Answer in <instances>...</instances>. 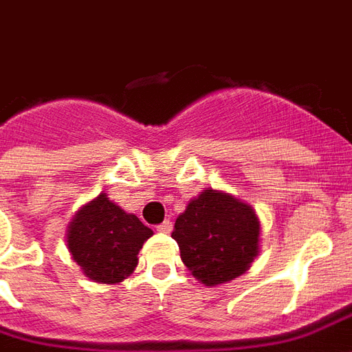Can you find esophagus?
<instances>
[{
  "label": "esophagus",
  "mask_w": 352,
  "mask_h": 352,
  "mask_svg": "<svg viewBox=\"0 0 352 352\" xmlns=\"http://www.w3.org/2000/svg\"><path fill=\"white\" fill-rule=\"evenodd\" d=\"M170 230H173V223H170V221H163V223L157 226V232H161V234H170Z\"/></svg>",
  "instance_id": "34e87169"
}]
</instances>
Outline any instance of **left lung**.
<instances>
[{"label":"left lung","mask_w":352,"mask_h":352,"mask_svg":"<svg viewBox=\"0 0 352 352\" xmlns=\"http://www.w3.org/2000/svg\"><path fill=\"white\" fill-rule=\"evenodd\" d=\"M173 239L198 282L226 284L241 276L260 252V219L239 198L206 189L178 215Z\"/></svg>","instance_id":"8db88e82"}]
</instances>
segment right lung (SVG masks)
Here are the masks:
<instances>
[{"mask_svg":"<svg viewBox=\"0 0 352 352\" xmlns=\"http://www.w3.org/2000/svg\"><path fill=\"white\" fill-rule=\"evenodd\" d=\"M152 234L139 217L126 213L102 192L68 224L66 245L85 276L100 284H118L133 273L142 243Z\"/></svg>","mask_w":352,"mask_h":352,"instance_id":"obj_1","label":"right lung"}]
</instances>
